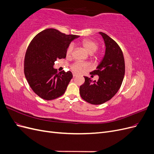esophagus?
Returning a JSON list of instances; mask_svg holds the SVG:
<instances>
[{"label": "esophagus", "mask_w": 154, "mask_h": 154, "mask_svg": "<svg viewBox=\"0 0 154 154\" xmlns=\"http://www.w3.org/2000/svg\"><path fill=\"white\" fill-rule=\"evenodd\" d=\"M72 76H73V78L76 77V74H72Z\"/></svg>", "instance_id": "esophagus-1"}]
</instances>
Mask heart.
Segmentation results:
<instances>
[{"label":"heart","mask_w":154,"mask_h":154,"mask_svg":"<svg viewBox=\"0 0 154 154\" xmlns=\"http://www.w3.org/2000/svg\"><path fill=\"white\" fill-rule=\"evenodd\" d=\"M82 44L83 46V48L85 49V50L89 54H93L96 50L98 49L99 45L96 42L89 40V39H85L83 40L82 42ZM74 50V44H70L66 49V56L67 57H71L72 54ZM88 68L87 65L82 63L80 62H76L73 63L71 66V69L72 71L75 73H80L84 70H86Z\"/></svg>","instance_id":"b5f03b06"}]
</instances>
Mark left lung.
Instances as JSON below:
<instances>
[{"label": "left lung", "instance_id": "1", "mask_svg": "<svg viewBox=\"0 0 154 154\" xmlns=\"http://www.w3.org/2000/svg\"><path fill=\"white\" fill-rule=\"evenodd\" d=\"M105 44V53L96 69L91 72L97 75V81L84 76L85 82L80 87L83 100L92 105L105 103L112 97L122 85L125 75V60L118 44L104 32H100Z\"/></svg>", "mask_w": 154, "mask_h": 154}]
</instances>
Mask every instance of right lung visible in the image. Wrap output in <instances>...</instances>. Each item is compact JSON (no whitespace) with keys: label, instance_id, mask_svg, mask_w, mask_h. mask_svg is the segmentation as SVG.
<instances>
[{"label":"right lung","instance_id":"right-lung-1","mask_svg":"<svg viewBox=\"0 0 154 154\" xmlns=\"http://www.w3.org/2000/svg\"><path fill=\"white\" fill-rule=\"evenodd\" d=\"M78 37L50 28L31 40L25 54L24 74L32 90L41 98L52 100L66 92L72 72H58L53 66L57 59L66 57L68 45Z\"/></svg>","mask_w":154,"mask_h":154}]
</instances>
